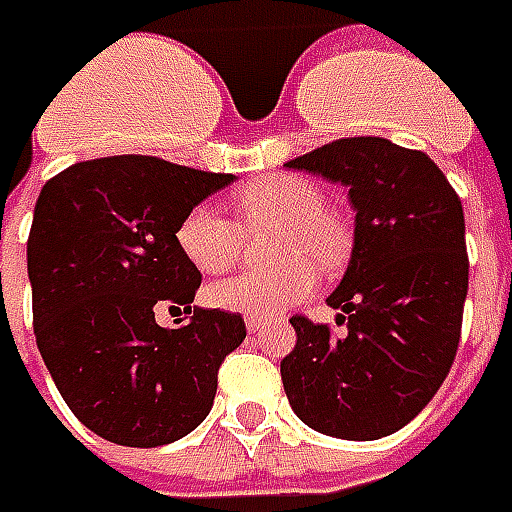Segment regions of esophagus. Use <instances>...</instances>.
<instances>
[{
    "instance_id": "34e87169",
    "label": "esophagus",
    "mask_w": 512,
    "mask_h": 512,
    "mask_svg": "<svg viewBox=\"0 0 512 512\" xmlns=\"http://www.w3.org/2000/svg\"><path fill=\"white\" fill-rule=\"evenodd\" d=\"M245 325H248L250 333H262V331H267V328H270V325H267L264 320H259V317H248V320H245Z\"/></svg>"
}]
</instances>
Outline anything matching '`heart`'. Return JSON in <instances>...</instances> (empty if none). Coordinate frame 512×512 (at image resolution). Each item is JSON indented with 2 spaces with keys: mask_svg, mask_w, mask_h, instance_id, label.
<instances>
[{
  "mask_svg": "<svg viewBox=\"0 0 512 512\" xmlns=\"http://www.w3.org/2000/svg\"><path fill=\"white\" fill-rule=\"evenodd\" d=\"M245 226H281L275 256L286 259L273 270H248L209 286V303L250 317H275L292 303L306 300L320 284V267L344 256L347 231L331 209L322 206V192L306 179L264 176L234 195ZM181 253L201 273H223L234 267L242 234L231 217L212 201L190 206L176 228ZM314 255L313 260L310 256Z\"/></svg>",
  "mask_w": 512,
  "mask_h": 512,
  "instance_id": "heart-1",
  "label": "heart"
}]
</instances>
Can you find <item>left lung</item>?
<instances>
[{
	"label": "left lung",
	"instance_id": "8db88e82",
	"mask_svg": "<svg viewBox=\"0 0 512 512\" xmlns=\"http://www.w3.org/2000/svg\"><path fill=\"white\" fill-rule=\"evenodd\" d=\"M286 168L344 184L355 209L350 264L328 297L347 331L289 320V405L325 436H391L433 400L458 353L469 292L458 192L427 154L383 137L333 140Z\"/></svg>",
	"mask_w": 512,
	"mask_h": 512
}]
</instances>
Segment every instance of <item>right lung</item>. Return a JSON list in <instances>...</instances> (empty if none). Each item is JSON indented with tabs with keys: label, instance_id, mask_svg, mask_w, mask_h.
<instances>
[{
	"label": "right lung",
	"instance_id": "add662e5",
	"mask_svg": "<svg viewBox=\"0 0 512 512\" xmlns=\"http://www.w3.org/2000/svg\"><path fill=\"white\" fill-rule=\"evenodd\" d=\"M234 181L157 157L76 162L43 184L30 239L35 342L79 422L121 447H162L212 411L217 369L245 320L192 308L198 267L176 228L190 206ZM187 326L162 329L159 307Z\"/></svg>",
	"mask_w": 512,
	"mask_h": 512
}]
</instances>
